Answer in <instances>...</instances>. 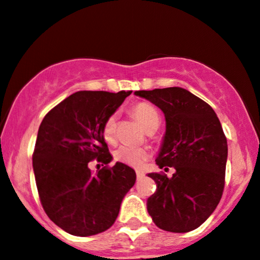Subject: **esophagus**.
Masks as SVG:
<instances>
[{"instance_id": "obj_1", "label": "esophagus", "mask_w": 260, "mask_h": 260, "mask_svg": "<svg viewBox=\"0 0 260 260\" xmlns=\"http://www.w3.org/2000/svg\"><path fill=\"white\" fill-rule=\"evenodd\" d=\"M144 177V174L142 172H137V180H140Z\"/></svg>"}]
</instances>
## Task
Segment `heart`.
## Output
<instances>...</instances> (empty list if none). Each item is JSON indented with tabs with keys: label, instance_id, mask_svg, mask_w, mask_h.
<instances>
[{
	"label": "heart",
	"instance_id": "obj_1",
	"mask_svg": "<svg viewBox=\"0 0 260 260\" xmlns=\"http://www.w3.org/2000/svg\"><path fill=\"white\" fill-rule=\"evenodd\" d=\"M132 112L145 129H148L156 122H160L157 110L149 103H138L132 108ZM115 133H116V116L111 115L106 118L103 124V137L106 142H112L115 139ZM149 156L150 152L146 149L128 145V144L118 146L116 151L114 152L115 160L134 168H142Z\"/></svg>",
	"mask_w": 260,
	"mask_h": 260
}]
</instances>
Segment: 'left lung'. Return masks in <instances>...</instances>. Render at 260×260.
<instances>
[{
	"instance_id": "obj_1",
	"label": "left lung",
	"mask_w": 260,
	"mask_h": 260,
	"mask_svg": "<svg viewBox=\"0 0 260 260\" xmlns=\"http://www.w3.org/2000/svg\"><path fill=\"white\" fill-rule=\"evenodd\" d=\"M164 111L166 134L158 167H174L168 178L164 172L149 173L156 191L148 199L154 223L171 233H187L213 213L225 185L226 137L213 109L180 87L137 90Z\"/></svg>"
}]
</instances>
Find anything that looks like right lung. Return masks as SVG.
<instances>
[{
  "label": "right lung",
  "instance_id": "1",
  "mask_svg": "<svg viewBox=\"0 0 260 260\" xmlns=\"http://www.w3.org/2000/svg\"><path fill=\"white\" fill-rule=\"evenodd\" d=\"M121 90H80L55 105L41 122L32 167L40 201L53 223L75 236L108 230L136 172L116 162L110 167L103 124L131 94ZM93 159L106 166L93 174Z\"/></svg>",
  "mask_w": 260,
  "mask_h": 260
}]
</instances>
